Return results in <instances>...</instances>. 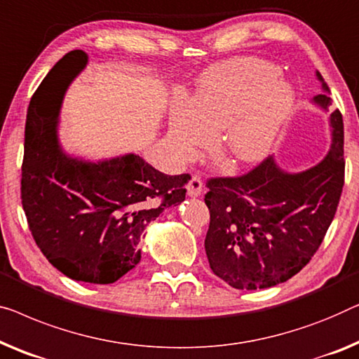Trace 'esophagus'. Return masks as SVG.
Masks as SVG:
<instances>
[{
    "label": "esophagus",
    "instance_id": "esophagus-1",
    "mask_svg": "<svg viewBox=\"0 0 359 359\" xmlns=\"http://www.w3.org/2000/svg\"><path fill=\"white\" fill-rule=\"evenodd\" d=\"M202 188H204V184H202V180L199 176H192L188 186H186V191H188V196L197 197L202 194Z\"/></svg>",
    "mask_w": 359,
    "mask_h": 359
}]
</instances>
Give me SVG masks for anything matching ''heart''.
<instances>
[{
  "label": "heart",
  "mask_w": 359,
  "mask_h": 359,
  "mask_svg": "<svg viewBox=\"0 0 359 359\" xmlns=\"http://www.w3.org/2000/svg\"><path fill=\"white\" fill-rule=\"evenodd\" d=\"M278 66L259 58L215 65L199 77L194 98H175L170 110L168 150L189 158L201 145L220 141L231 162L256 163L270 152L294 108V90Z\"/></svg>",
  "instance_id": "obj_1"
}]
</instances>
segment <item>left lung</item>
Masks as SVG:
<instances>
[{
  "mask_svg": "<svg viewBox=\"0 0 359 359\" xmlns=\"http://www.w3.org/2000/svg\"><path fill=\"white\" fill-rule=\"evenodd\" d=\"M314 105L329 111V87ZM332 144L318 165L298 173L282 170L273 157L236 178H212L205 204L210 225L205 254L217 277L236 290L270 288L287 282L318 251L344 189V119L330 118Z\"/></svg>",
  "mask_w": 359,
  "mask_h": 359,
  "instance_id": "left-lung-1",
  "label": "left lung"
}]
</instances>
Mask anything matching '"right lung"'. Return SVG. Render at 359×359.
<instances>
[{"mask_svg": "<svg viewBox=\"0 0 359 359\" xmlns=\"http://www.w3.org/2000/svg\"><path fill=\"white\" fill-rule=\"evenodd\" d=\"M86 65L84 51L65 55L32 95L20 197L34 240L51 266L77 282L108 285L137 266L144 230L184 201L191 176L165 175L136 154L90 162L65 152L58 139L63 98L53 108L55 90Z\"/></svg>", "mask_w": 359, "mask_h": 359, "instance_id": "obj_1", "label": "right lung"}]
</instances>
